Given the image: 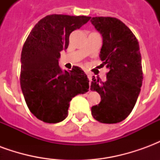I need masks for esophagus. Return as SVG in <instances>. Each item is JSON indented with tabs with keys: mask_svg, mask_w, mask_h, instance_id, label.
<instances>
[{
	"mask_svg": "<svg viewBox=\"0 0 160 160\" xmlns=\"http://www.w3.org/2000/svg\"><path fill=\"white\" fill-rule=\"evenodd\" d=\"M87 77H88V79H89V82L91 84V81H92V75L91 74V73H87Z\"/></svg>",
	"mask_w": 160,
	"mask_h": 160,
	"instance_id": "34e87169",
	"label": "esophagus"
}]
</instances>
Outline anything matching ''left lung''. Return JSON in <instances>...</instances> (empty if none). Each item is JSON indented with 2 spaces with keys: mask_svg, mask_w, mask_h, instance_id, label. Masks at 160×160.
I'll return each mask as SVG.
<instances>
[{
  "mask_svg": "<svg viewBox=\"0 0 160 160\" xmlns=\"http://www.w3.org/2000/svg\"><path fill=\"white\" fill-rule=\"evenodd\" d=\"M103 38L100 57L109 68L106 81L92 77L91 90L101 97L92 107L94 119L102 123L120 122L134 109L143 80L140 46L130 29L120 19L93 17L91 19Z\"/></svg>",
  "mask_w": 160,
  "mask_h": 160,
  "instance_id": "1",
  "label": "left lung"
}]
</instances>
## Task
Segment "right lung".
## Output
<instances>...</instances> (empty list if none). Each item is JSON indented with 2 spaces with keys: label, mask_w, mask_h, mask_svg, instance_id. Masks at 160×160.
<instances>
[{
  "label": "right lung",
  "mask_w": 160,
  "mask_h": 160,
  "mask_svg": "<svg viewBox=\"0 0 160 160\" xmlns=\"http://www.w3.org/2000/svg\"><path fill=\"white\" fill-rule=\"evenodd\" d=\"M91 17L51 14L37 23L21 52L20 87L30 111L38 119L56 123L68 117L71 99L86 93L89 80L80 68L61 69L62 50L69 43L70 33Z\"/></svg>",
  "instance_id": "obj_1"
}]
</instances>
